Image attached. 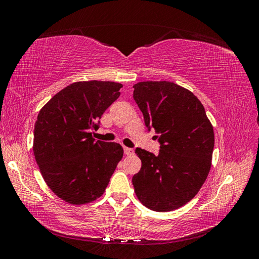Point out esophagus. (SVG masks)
I'll return each mask as SVG.
<instances>
[{"label": "esophagus", "mask_w": 259, "mask_h": 259, "mask_svg": "<svg viewBox=\"0 0 259 259\" xmlns=\"http://www.w3.org/2000/svg\"><path fill=\"white\" fill-rule=\"evenodd\" d=\"M124 153L126 155H132V154H134V150H133L132 148L124 147Z\"/></svg>", "instance_id": "34e87169"}]
</instances>
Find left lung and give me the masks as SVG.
Returning a JSON list of instances; mask_svg holds the SVG:
<instances>
[{
	"label": "left lung",
	"instance_id": "obj_1",
	"mask_svg": "<svg viewBox=\"0 0 259 259\" xmlns=\"http://www.w3.org/2000/svg\"><path fill=\"white\" fill-rule=\"evenodd\" d=\"M133 97L148 131L160 143L158 155L136 148L142 168L133 176L135 193L155 211L182 207L207 178L214 149V130L193 93L173 82L147 81L134 86Z\"/></svg>",
	"mask_w": 259,
	"mask_h": 259
}]
</instances>
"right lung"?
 I'll list each match as a JSON object with an SVG mask.
<instances>
[{
	"mask_svg": "<svg viewBox=\"0 0 259 259\" xmlns=\"http://www.w3.org/2000/svg\"><path fill=\"white\" fill-rule=\"evenodd\" d=\"M122 84L75 82L61 90L38 112L33 153L45 183L70 204L101 197L123 156L116 143L92 137L99 119L120 96Z\"/></svg>",
	"mask_w": 259,
	"mask_h": 259,
	"instance_id": "right-lung-1",
	"label": "right lung"
}]
</instances>
